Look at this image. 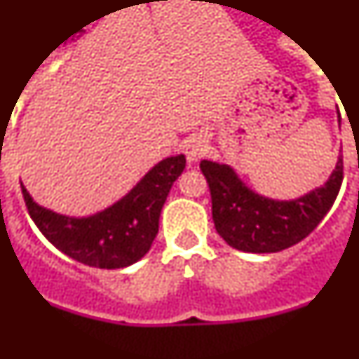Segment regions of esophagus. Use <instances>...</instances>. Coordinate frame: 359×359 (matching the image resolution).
<instances>
[{"label": "esophagus", "mask_w": 359, "mask_h": 359, "mask_svg": "<svg viewBox=\"0 0 359 359\" xmlns=\"http://www.w3.org/2000/svg\"><path fill=\"white\" fill-rule=\"evenodd\" d=\"M208 151V144L205 138L201 136H194V138H190L189 142L185 144V154H187V160L190 163H196V161L201 160Z\"/></svg>", "instance_id": "34e87169"}]
</instances>
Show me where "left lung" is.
Listing matches in <instances>:
<instances>
[{
    "instance_id": "8db88e82",
    "label": "left lung",
    "mask_w": 359,
    "mask_h": 359,
    "mask_svg": "<svg viewBox=\"0 0 359 359\" xmlns=\"http://www.w3.org/2000/svg\"><path fill=\"white\" fill-rule=\"evenodd\" d=\"M199 169L210 189L215 230L231 248L273 253L306 239L331 210L344 182V156L327 183L293 201L262 198L244 185L233 169L203 160Z\"/></svg>"
}]
</instances>
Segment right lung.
Instances as JSON below:
<instances>
[{"instance_id": "add662e5", "label": "right lung", "mask_w": 359, "mask_h": 359, "mask_svg": "<svg viewBox=\"0 0 359 359\" xmlns=\"http://www.w3.org/2000/svg\"><path fill=\"white\" fill-rule=\"evenodd\" d=\"M185 156L165 158L113 207L90 217H66L39 207L21 183L25 205L50 243L91 268L118 269L140 261L158 233L160 212L170 187L185 169Z\"/></svg>"}]
</instances>
